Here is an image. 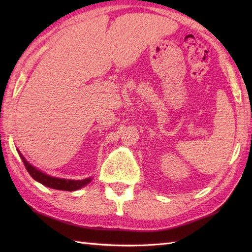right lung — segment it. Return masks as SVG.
<instances>
[{"label":"right lung","mask_w":252,"mask_h":252,"mask_svg":"<svg viewBox=\"0 0 252 252\" xmlns=\"http://www.w3.org/2000/svg\"><path fill=\"white\" fill-rule=\"evenodd\" d=\"M17 152L19 154L21 160H23L27 171H28L29 174L32 176V179L35 180L36 182H39V183H41L42 185L50 187V189H58V190L73 191V190L82 189V187H84V186H87L90 182L93 180L92 176H90V178H87V179H83V180L60 179V178H55V176H51L27 161L26 158L23 156V154H21L18 149H17Z\"/></svg>","instance_id":"1"}]
</instances>
